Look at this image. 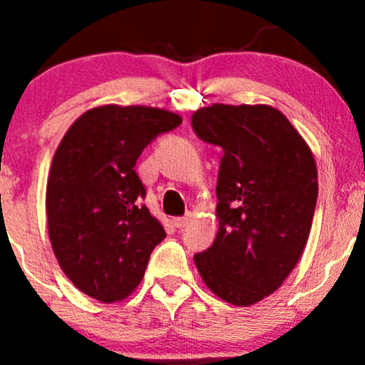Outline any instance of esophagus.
<instances>
[{"label": "esophagus", "mask_w": 365, "mask_h": 365, "mask_svg": "<svg viewBox=\"0 0 365 365\" xmlns=\"http://www.w3.org/2000/svg\"><path fill=\"white\" fill-rule=\"evenodd\" d=\"M188 222H190V215H182V217L173 219V225H175L177 228H185Z\"/></svg>", "instance_id": "obj_1"}]
</instances>
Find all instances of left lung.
<instances>
[{"label":"left lung","mask_w":365,"mask_h":365,"mask_svg":"<svg viewBox=\"0 0 365 365\" xmlns=\"http://www.w3.org/2000/svg\"><path fill=\"white\" fill-rule=\"evenodd\" d=\"M192 128L222 150L219 230L193 261L214 294L247 307L272 294L302 257L318 199L314 157L270 106L201 108Z\"/></svg>","instance_id":"1"}]
</instances>
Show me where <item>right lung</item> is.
I'll list each match as a JSON object with an SVG mask.
<instances>
[{
  "instance_id": "add662e5",
  "label": "right lung",
  "mask_w": 365,
  "mask_h": 365,
  "mask_svg": "<svg viewBox=\"0 0 365 365\" xmlns=\"http://www.w3.org/2000/svg\"><path fill=\"white\" fill-rule=\"evenodd\" d=\"M146 106H102L74 122L54 153L47 180V225L67 278L98 302H118L140 283L163 225L140 205L135 172L144 148L180 124Z\"/></svg>"
}]
</instances>
